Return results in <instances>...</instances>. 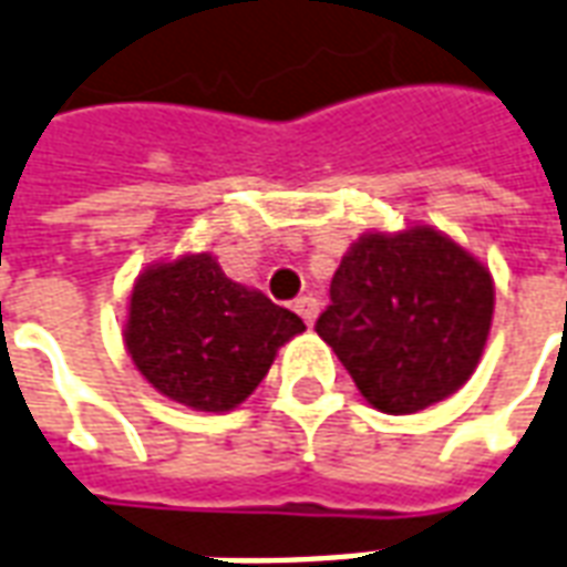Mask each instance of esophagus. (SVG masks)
<instances>
[{
	"mask_svg": "<svg viewBox=\"0 0 567 567\" xmlns=\"http://www.w3.org/2000/svg\"><path fill=\"white\" fill-rule=\"evenodd\" d=\"M295 312L303 318L306 324H316L318 318V300L312 295H303L295 300Z\"/></svg>",
	"mask_w": 567,
	"mask_h": 567,
	"instance_id": "esophagus-1",
	"label": "esophagus"
}]
</instances>
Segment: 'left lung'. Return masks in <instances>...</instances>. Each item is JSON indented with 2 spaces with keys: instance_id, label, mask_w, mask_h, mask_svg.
I'll return each instance as SVG.
<instances>
[{
  "instance_id": "8db88e82",
  "label": "left lung",
  "mask_w": 567,
  "mask_h": 567,
  "mask_svg": "<svg viewBox=\"0 0 567 567\" xmlns=\"http://www.w3.org/2000/svg\"><path fill=\"white\" fill-rule=\"evenodd\" d=\"M493 306L489 270L447 234L369 230L333 272L316 330L372 409L414 414L472 379Z\"/></svg>"
}]
</instances>
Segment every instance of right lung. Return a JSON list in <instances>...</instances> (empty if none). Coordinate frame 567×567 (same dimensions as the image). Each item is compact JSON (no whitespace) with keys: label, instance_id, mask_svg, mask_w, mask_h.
I'll use <instances>...</instances> for the list:
<instances>
[{"label":"right lung","instance_id":"1","mask_svg":"<svg viewBox=\"0 0 567 567\" xmlns=\"http://www.w3.org/2000/svg\"><path fill=\"white\" fill-rule=\"evenodd\" d=\"M306 324L225 276L209 251L158 261L134 279L125 348L167 400L230 412L270 372L276 351Z\"/></svg>","mask_w":567,"mask_h":567}]
</instances>
